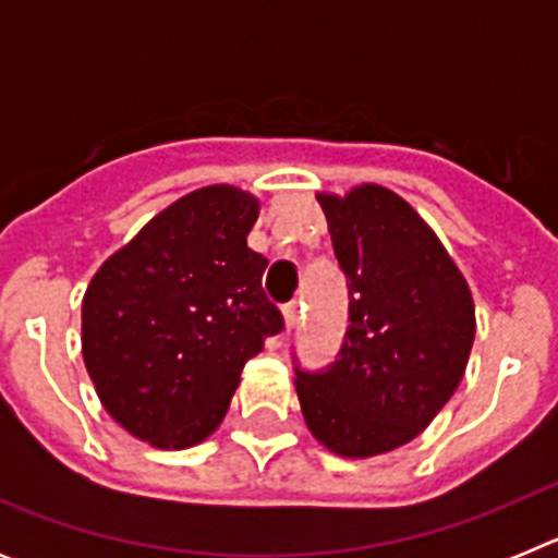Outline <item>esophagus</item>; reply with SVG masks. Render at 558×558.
Returning <instances> with one entry per match:
<instances>
[{"mask_svg":"<svg viewBox=\"0 0 558 558\" xmlns=\"http://www.w3.org/2000/svg\"><path fill=\"white\" fill-rule=\"evenodd\" d=\"M284 324H288V329H293L295 324H299V318H302V307H299V302H290L284 304Z\"/></svg>","mask_w":558,"mask_h":558,"instance_id":"1","label":"esophagus"}]
</instances>
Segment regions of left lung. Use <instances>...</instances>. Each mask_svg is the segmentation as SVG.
<instances>
[{"mask_svg":"<svg viewBox=\"0 0 558 558\" xmlns=\"http://www.w3.org/2000/svg\"><path fill=\"white\" fill-rule=\"evenodd\" d=\"M318 204L347 276L349 327L329 366L304 368L293 352L295 391L324 447L379 456L416 438L456 393L475 340L472 293L425 220L386 186Z\"/></svg>","mask_w":558,"mask_h":558,"instance_id":"8db88e82","label":"left lung"}]
</instances>
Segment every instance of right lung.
<instances>
[{"label": "right lung", "mask_w": 558, "mask_h": 558, "mask_svg": "<svg viewBox=\"0 0 558 558\" xmlns=\"http://www.w3.org/2000/svg\"><path fill=\"white\" fill-rule=\"evenodd\" d=\"M259 204L234 186L190 192L95 274L83 299V360L102 405L165 450L223 422L245 360L284 318L248 248Z\"/></svg>", "instance_id": "obj_1"}]
</instances>
